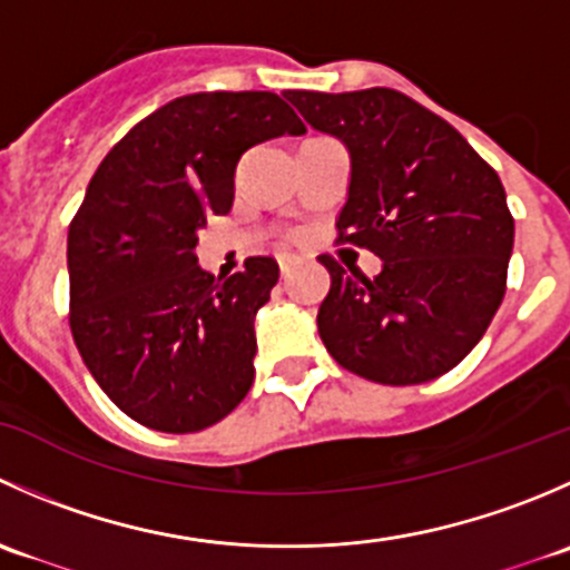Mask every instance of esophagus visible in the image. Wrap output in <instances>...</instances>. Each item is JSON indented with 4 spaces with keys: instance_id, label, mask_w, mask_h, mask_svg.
Instances as JSON below:
<instances>
[{
    "instance_id": "1",
    "label": "esophagus",
    "mask_w": 570,
    "mask_h": 570,
    "mask_svg": "<svg viewBox=\"0 0 570 570\" xmlns=\"http://www.w3.org/2000/svg\"><path fill=\"white\" fill-rule=\"evenodd\" d=\"M278 264H281V275H284V278H286V275H289L292 256H286V253H284V256H278Z\"/></svg>"
}]
</instances>
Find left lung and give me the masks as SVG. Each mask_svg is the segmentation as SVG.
Returning <instances> with one entry per match:
<instances>
[{
	"label": "left lung",
	"instance_id": "obj_1",
	"mask_svg": "<svg viewBox=\"0 0 570 570\" xmlns=\"http://www.w3.org/2000/svg\"><path fill=\"white\" fill-rule=\"evenodd\" d=\"M284 96L350 151L338 243L383 258L366 278L320 256L331 273L317 314L327 353L383 386L441 377L474 350L508 286L513 215L497 170L400 90Z\"/></svg>",
	"mask_w": 570,
	"mask_h": 570
}]
</instances>
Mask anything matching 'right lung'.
I'll return each instance as SVG.
<instances>
[{
  "label": "right lung",
  "mask_w": 570,
  "mask_h": 570,
  "mask_svg": "<svg viewBox=\"0 0 570 570\" xmlns=\"http://www.w3.org/2000/svg\"><path fill=\"white\" fill-rule=\"evenodd\" d=\"M306 126L267 90L193 94L135 126L90 178L68 228L73 342L109 400L159 433H198L253 386V320L273 256L220 281L198 267L209 215L234 204L250 146Z\"/></svg>",
  "instance_id": "right-lung-1"
}]
</instances>
